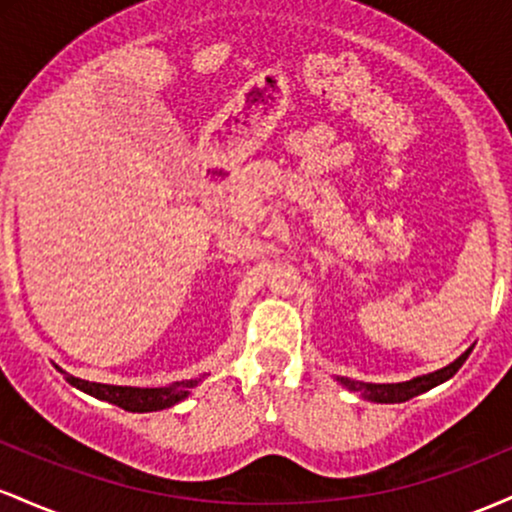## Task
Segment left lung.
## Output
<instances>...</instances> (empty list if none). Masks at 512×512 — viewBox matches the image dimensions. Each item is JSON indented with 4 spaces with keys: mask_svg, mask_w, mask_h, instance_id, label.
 Listing matches in <instances>:
<instances>
[{
    "mask_svg": "<svg viewBox=\"0 0 512 512\" xmlns=\"http://www.w3.org/2000/svg\"><path fill=\"white\" fill-rule=\"evenodd\" d=\"M469 354H472V346H469L462 356H457L455 361L448 363L445 368L433 370V373H426V375H416V378L404 380V383H361V380L339 378V375H337V383L344 385L346 390L356 392L358 397L368 399V402L399 404V402H407V399L416 395H424V392L433 390V387L443 385L445 380H450L452 375L462 368V363L467 361Z\"/></svg>",
    "mask_w": 512,
    "mask_h": 512,
    "instance_id": "obj_1",
    "label": "left lung"
}]
</instances>
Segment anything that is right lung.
I'll return each mask as SVG.
<instances>
[{
  "label": "right lung",
  "mask_w": 512,
  "mask_h": 512,
  "mask_svg": "<svg viewBox=\"0 0 512 512\" xmlns=\"http://www.w3.org/2000/svg\"><path fill=\"white\" fill-rule=\"evenodd\" d=\"M64 375L69 385H74L76 390L86 392V395L103 399V402L115 404V407L125 411H137V414H146V411H161L170 409L175 404L182 402V399L190 397L192 387L202 383L207 375L195 380H180V383H173L168 387H129V385H103V383H88V380L74 378L67 370L55 366Z\"/></svg>",
  "instance_id": "right-lung-1"
}]
</instances>
